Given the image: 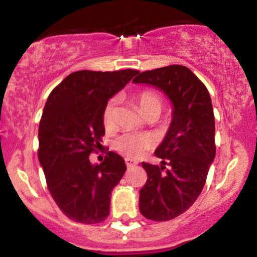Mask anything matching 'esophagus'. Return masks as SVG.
<instances>
[{"label":"esophagus","instance_id":"34e87169","mask_svg":"<svg viewBox=\"0 0 257 257\" xmlns=\"http://www.w3.org/2000/svg\"><path fill=\"white\" fill-rule=\"evenodd\" d=\"M125 164L128 168H133L134 166H137L138 162L134 161V159H132V158H125Z\"/></svg>","mask_w":257,"mask_h":257}]
</instances>
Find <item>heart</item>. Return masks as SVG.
Instances as JSON below:
<instances>
[{
  "instance_id": "heart-1",
  "label": "heart",
  "mask_w": 257,
  "mask_h": 257,
  "mask_svg": "<svg viewBox=\"0 0 257 257\" xmlns=\"http://www.w3.org/2000/svg\"><path fill=\"white\" fill-rule=\"evenodd\" d=\"M135 101L138 102L140 111L143 112L144 116H147L151 112H158L161 113L163 108V99L161 94L152 89H144L135 94ZM117 116V99L111 98L107 100L104 108H102V124L107 131H110L116 124ZM113 147L116 151L131 158H139L149 151L152 147V140L146 135L133 134V133H126V134L120 135L116 139Z\"/></svg>"
}]
</instances>
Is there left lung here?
<instances>
[{"instance_id":"1","label":"left lung","mask_w":257,"mask_h":257,"mask_svg":"<svg viewBox=\"0 0 257 257\" xmlns=\"http://www.w3.org/2000/svg\"><path fill=\"white\" fill-rule=\"evenodd\" d=\"M133 81L155 85L173 102L172 124L155 152L162 159V166L143 162L147 181L139 200L140 213L146 219L173 220L198 198L215 158L210 95L203 82L182 65L139 72Z\"/></svg>"}]
</instances>
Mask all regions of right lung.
<instances>
[{
    "label": "right lung",
    "mask_w": 257,
    "mask_h": 257,
    "mask_svg": "<svg viewBox=\"0 0 257 257\" xmlns=\"http://www.w3.org/2000/svg\"><path fill=\"white\" fill-rule=\"evenodd\" d=\"M138 73L76 71L47 99L38 128V161L49 193L70 220L93 225L110 214L111 191L125 173L124 159L107 151L104 162L93 166L89 156L98 152L105 135V104Z\"/></svg>",
    "instance_id": "1"
}]
</instances>
